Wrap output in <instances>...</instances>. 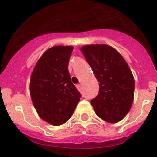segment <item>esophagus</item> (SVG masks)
<instances>
[{"label":"esophagus","instance_id":"obj_1","mask_svg":"<svg viewBox=\"0 0 157 157\" xmlns=\"http://www.w3.org/2000/svg\"><path fill=\"white\" fill-rule=\"evenodd\" d=\"M76 88H77V90H78L79 91L81 90V85H76Z\"/></svg>","mask_w":157,"mask_h":157}]
</instances>
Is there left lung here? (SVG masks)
I'll list each match as a JSON object with an SVG mask.
<instances>
[{"label":"left lung","mask_w":157,"mask_h":157,"mask_svg":"<svg viewBox=\"0 0 157 157\" xmlns=\"http://www.w3.org/2000/svg\"><path fill=\"white\" fill-rule=\"evenodd\" d=\"M99 82V92L91 100L96 115L109 123L121 121L130 110L134 79L128 64L116 49L107 45H87L81 49Z\"/></svg>","instance_id":"8db88e82"}]
</instances>
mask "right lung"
<instances>
[{
  "instance_id": "1",
  "label": "right lung",
  "mask_w": 157,
  "mask_h": 157,
  "mask_svg": "<svg viewBox=\"0 0 157 157\" xmlns=\"http://www.w3.org/2000/svg\"><path fill=\"white\" fill-rule=\"evenodd\" d=\"M72 46L57 45L41 55L33 69L30 94L39 117L52 125L66 123L80 102L81 94L68 71Z\"/></svg>"
}]
</instances>
